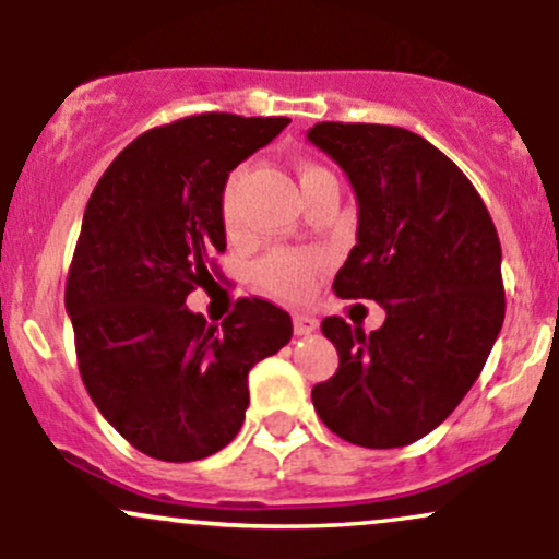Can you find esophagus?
<instances>
[{
  "label": "esophagus",
  "mask_w": 559,
  "mask_h": 559,
  "mask_svg": "<svg viewBox=\"0 0 559 559\" xmlns=\"http://www.w3.org/2000/svg\"><path fill=\"white\" fill-rule=\"evenodd\" d=\"M292 320H294V333H297V336H307V333L318 331V320L312 316H301V312H297Z\"/></svg>",
  "instance_id": "esophagus-1"
}]
</instances>
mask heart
I'll use <instances>...</instances> for the list:
<instances>
[{
  "instance_id": "b5f03b06",
  "label": "heart",
  "mask_w": 559,
  "mask_h": 559,
  "mask_svg": "<svg viewBox=\"0 0 559 559\" xmlns=\"http://www.w3.org/2000/svg\"><path fill=\"white\" fill-rule=\"evenodd\" d=\"M323 170L320 165L305 163L299 165V183L310 181L312 176H320ZM239 183H241V170H234L223 183L221 194V215L223 226L228 230H236L239 226V210H236V197H239ZM318 260L307 252H273L271 258H265L258 265V284L265 292L275 294V297L284 299H299L310 292L312 278H316Z\"/></svg>"
}]
</instances>
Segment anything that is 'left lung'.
<instances>
[{"instance_id": "obj_1", "label": "left lung", "mask_w": 559, "mask_h": 559, "mask_svg": "<svg viewBox=\"0 0 559 559\" xmlns=\"http://www.w3.org/2000/svg\"><path fill=\"white\" fill-rule=\"evenodd\" d=\"M307 139L357 197V243L333 292L386 310L368 336L323 320L338 370L312 389V404L349 444H413L463 402L502 331L497 228L465 173L407 128L318 123Z\"/></svg>"}]
</instances>
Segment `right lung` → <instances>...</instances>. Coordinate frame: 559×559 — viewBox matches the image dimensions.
I'll return each instance as SVG.
<instances>
[{
    "label": "right lung",
    "instance_id": "add662e5",
    "mask_svg": "<svg viewBox=\"0 0 559 559\" xmlns=\"http://www.w3.org/2000/svg\"><path fill=\"white\" fill-rule=\"evenodd\" d=\"M288 118L204 112L141 133L94 186L66 286L79 370L96 409L139 452L165 463L234 441L247 376L292 338V318L239 299L213 325L186 307L226 252L228 173Z\"/></svg>",
    "mask_w": 559,
    "mask_h": 559
}]
</instances>
